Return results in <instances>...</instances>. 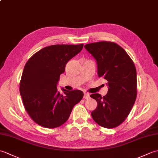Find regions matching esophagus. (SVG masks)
<instances>
[{"mask_svg":"<svg viewBox=\"0 0 158 158\" xmlns=\"http://www.w3.org/2000/svg\"><path fill=\"white\" fill-rule=\"evenodd\" d=\"M83 98L85 99H89V94L88 93H84V96H83Z\"/></svg>","mask_w":158,"mask_h":158,"instance_id":"esophagus-1","label":"esophagus"}]
</instances>
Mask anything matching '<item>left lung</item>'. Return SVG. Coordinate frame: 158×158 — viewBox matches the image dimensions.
<instances>
[{
    "mask_svg": "<svg viewBox=\"0 0 158 158\" xmlns=\"http://www.w3.org/2000/svg\"><path fill=\"white\" fill-rule=\"evenodd\" d=\"M84 47L96 60L98 77L108 81L105 96L90 95L98 103L92 117L100 126L113 128L124 122L135 102L137 81L135 64L115 43L96 42Z\"/></svg>",
    "mask_w": 158,
    "mask_h": 158,
    "instance_id": "obj_1",
    "label": "left lung"
}]
</instances>
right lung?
<instances>
[{"label":"right lung","instance_id":"add662e5","mask_svg":"<svg viewBox=\"0 0 158 158\" xmlns=\"http://www.w3.org/2000/svg\"><path fill=\"white\" fill-rule=\"evenodd\" d=\"M83 44L53 45L35 53L23 69L19 92L23 106L32 119L39 126L54 128L64 123L74 106L81 101L83 92L58 88L66 63L81 51Z\"/></svg>","mask_w":158,"mask_h":158}]
</instances>
